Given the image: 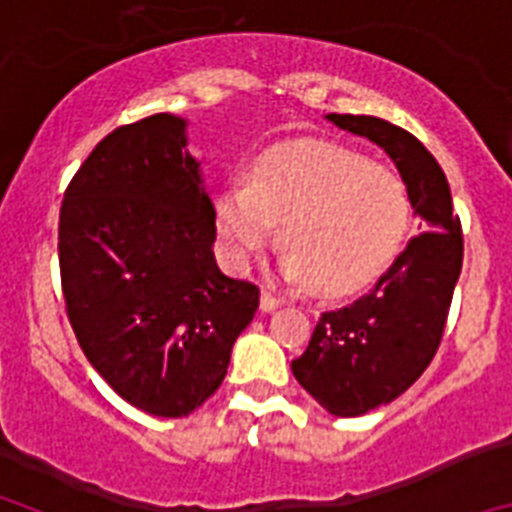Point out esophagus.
Masks as SVG:
<instances>
[{"mask_svg": "<svg viewBox=\"0 0 512 512\" xmlns=\"http://www.w3.org/2000/svg\"><path fill=\"white\" fill-rule=\"evenodd\" d=\"M279 305H282V300H279V297H274L271 292H266V289L261 292V310H266V312L277 310Z\"/></svg>", "mask_w": 512, "mask_h": 512, "instance_id": "esophagus-1", "label": "esophagus"}]
</instances>
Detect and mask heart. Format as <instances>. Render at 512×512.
Returning a JSON list of instances; mask_svg holds the SVG:
<instances>
[{"instance_id":"obj_1","label":"heart","mask_w":512,"mask_h":512,"mask_svg":"<svg viewBox=\"0 0 512 512\" xmlns=\"http://www.w3.org/2000/svg\"><path fill=\"white\" fill-rule=\"evenodd\" d=\"M215 220L233 264L264 251L282 223L289 274L341 295L390 264L408 225V192L395 171L351 148L292 143L261 153L248 184H225Z\"/></svg>"}]
</instances>
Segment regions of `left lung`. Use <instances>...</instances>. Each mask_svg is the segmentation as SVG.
<instances>
[{
    "label": "left lung",
    "instance_id": "left-lung-1",
    "mask_svg": "<svg viewBox=\"0 0 512 512\" xmlns=\"http://www.w3.org/2000/svg\"><path fill=\"white\" fill-rule=\"evenodd\" d=\"M328 120L384 148L423 225L366 295L320 315L305 354L292 361L297 382L328 413L354 418L400 397L433 361L461 274L464 238L446 174L415 135L369 115Z\"/></svg>",
    "mask_w": 512,
    "mask_h": 512
}]
</instances>
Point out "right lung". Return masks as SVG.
I'll list each match as a JSON object with an SVG mask.
<instances>
[{
  "label": "right lung",
  "mask_w": 512,
  "mask_h": 512,
  "mask_svg": "<svg viewBox=\"0 0 512 512\" xmlns=\"http://www.w3.org/2000/svg\"><path fill=\"white\" fill-rule=\"evenodd\" d=\"M187 122L158 115L97 143L63 192L58 264L81 351L143 413L182 418L223 384L259 287L212 256L215 207Z\"/></svg>",
  "instance_id": "1"
}]
</instances>
